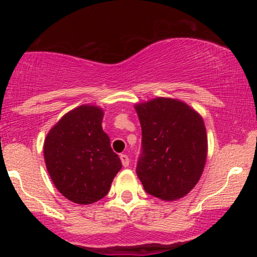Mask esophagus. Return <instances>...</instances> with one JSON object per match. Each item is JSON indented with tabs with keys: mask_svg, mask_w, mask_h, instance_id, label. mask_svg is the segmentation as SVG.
I'll return each mask as SVG.
<instances>
[{
	"mask_svg": "<svg viewBox=\"0 0 257 257\" xmlns=\"http://www.w3.org/2000/svg\"><path fill=\"white\" fill-rule=\"evenodd\" d=\"M120 161H122L123 167H128L129 166V157L126 155H120Z\"/></svg>",
	"mask_w": 257,
	"mask_h": 257,
	"instance_id": "1",
	"label": "esophagus"
}]
</instances>
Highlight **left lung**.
<instances>
[{"instance_id": "1", "label": "left lung", "mask_w": 257, "mask_h": 257, "mask_svg": "<svg viewBox=\"0 0 257 257\" xmlns=\"http://www.w3.org/2000/svg\"><path fill=\"white\" fill-rule=\"evenodd\" d=\"M135 108L143 134L137 164L141 184L157 198H181L204 169L208 140L202 117L184 102L167 98Z\"/></svg>"}]
</instances>
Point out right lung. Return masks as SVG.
Masks as SVG:
<instances>
[{"label": "right lung", "mask_w": 257, "mask_h": 257, "mask_svg": "<svg viewBox=\"0 0 257 257\" xmlns=\"http://www.w3.org/2000/svg\"><path fill=\"white\" fill-rule=\"evenodd\" d=\"M102 114L95 106H79L65 114L44 141V161L55 187L78 204L104 198L122 168L101 128Z\"/></svg>", "instance_id": "add662e5"}]
</instances>
